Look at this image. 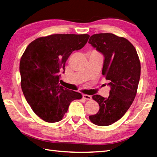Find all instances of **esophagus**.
<instances>
[{"label":"esophagus","instance_id":"1","mask_svg":"<svg viewBox=\"0 0 157 157\" xmlns=\"http://www.w3.org/2000/svg\"><path fill=\"white\" fill-rule=\"evenodd\" d=\"M82 98L84 99H86V100H91V99H92V96H89V95L84 94L83 96H82Z\"/></svg>","mask_w":157,"mask_h":157}]
</instances>
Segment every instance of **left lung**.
<instances>
[{
  "instance_id": "left-lung-1",
  "label": "left lung",
  "mask_w": 157,
  "mask_h": 157,
  "mask_svg": "<svg viewBox=\"0 0 157 157\" xmlns=\"http://www.w3.org/2000/svg\"><path fill=\"white\" fill-rule=\"evenodd\" d=\"M88 43L103 55L102 75L111 87L107 98L92 96L99 110L89 118L96 125L109 126L124 116L134 100L140 78V61L135 47L124 37L99 33L90 36Z\"/></svg>"
}]
</instances>
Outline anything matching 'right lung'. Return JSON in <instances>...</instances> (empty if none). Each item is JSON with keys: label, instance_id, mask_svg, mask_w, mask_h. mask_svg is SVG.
I'll use <instances>...</instances> for the list:
<instances>
[{"label": "right lung", "instance_id": "add662e5", "mask_svg": "<svg viewBox=\"0 0 157 157\" xmlns=\"http://www.w3.org/2000/svg\"><path fill=\"white\" fill-rule=\"evenodd\" d=\"M87 34H55L40 37L28 45L20 63L21 86L27 103L42 120H62L71 102L82 98L80 93L59 83L60 71L71 53L86 44ZM63 71V73H64Z\"/></svg>", "mask_w": 157, "mask_h": 157}]
</instances>
